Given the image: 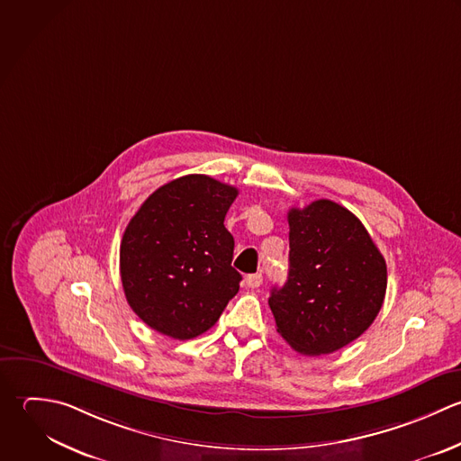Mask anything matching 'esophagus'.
I'll return each instance as SVG.
<instances>
[{
    "mask_svg": "<svg viewBox=\"0 0 461 461\" xmlns=\"http://www.w3.org/2000/svg\"><path fill=\"white\" fill-rule=\"evenodd\" d=\"M246 285L249 289H257L262 285V275L260 273H253V275H248L246 276Z\"/></svg>",
    "mask_w": 461,
    "mask_h": 461,
    "instance_id": "34e87169",
    "label": "esophagus"
}]
</instances>
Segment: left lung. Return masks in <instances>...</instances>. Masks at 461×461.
Returning <instances> with one entry per match:
<instances>
[{"label":"left lung","mask_w":461,"mask_h":461,"mask_svg":"<svg viewBox=\"0 0 461 461\" xmlns=\"http://www.w3.org/2000/svg\"><path fill=\"white\" fill-rule=\"evenodd\" d=\"M287 221L289 276L269 296L276 330L302 356L332 354L377 318L386 260L363 222L334 201L291 208Z\"/></svg>","instance_id":"1"}]
</instances>
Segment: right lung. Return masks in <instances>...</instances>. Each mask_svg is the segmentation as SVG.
Wrapping results in <instances>:
<instances>
[{"label":"right lung","instance_id":"obj_1","mask_svg":"<svg viewBox=\"0 0 461 461\" xmlns=\"http://www.w3.org/2000/svg\"><path fill=\"white\" fill-rule=\"evenodd\" d=\"M239 195L210 176L177 177L140 206L120 244L127 303L156 332L185 341L212 329L239 293L224 217Z\"/></svg>","mask_w":461,"mask_h":461}]
</instances>
